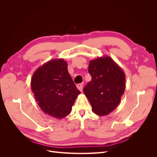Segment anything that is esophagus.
I'll return each mask as SVG.
<instances>
[{"label": "esophagus", "instance_id": "esophagus-1", "mask_svg": "<svg viewBox=\"0 0 157 157\" xmlns=\"http://www.w3.org/2000/svg\"><path fill=\"white\" fill-rule=\"evenodd\" d=\"M82 86H83V84H78L77 85V88L80 90V92L82 90Z\"/></svg>", "mask_w": 157, "mask_h": 157}]
</instances>
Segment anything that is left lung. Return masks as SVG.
Instances as JSON below:
<instances>
[{
  "label": "left lung",
  "mask_w": 157,
  "mask_h": 157,
  "mask_svg": "<svg viewBox=\"0 0 157 157\" xmlns=\"http://www.w3.org/2000/svg\"><path fill=\"white\" fill-rule=\"evenodd\" d=\"M88 72L92 80L83 89L94 113L107 115L117 107L126 87L125 74L110 57L90 61Z\"/></svg>",
  "instance_id": "obj_1"
}]
</instances>
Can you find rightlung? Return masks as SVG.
<instances>
[{"label": "right lung", "instance_id": "right-lung-1", "mask_svg": "<svg viewBox=\"0 0 157 157\" xmlns=\"http://www.w3.org/2000/svg\"><path fill=\"white\" fill-rule=\"evenodd\" d=\"M31 86L42 111L57 118L69 115L80 94L63 59L50 60L38 68L32 77Z\"/></svg>", "mask_w": 157, "mask_h": 157}]
</instances>
